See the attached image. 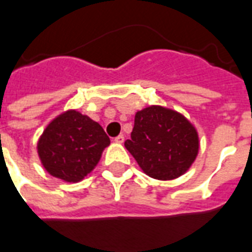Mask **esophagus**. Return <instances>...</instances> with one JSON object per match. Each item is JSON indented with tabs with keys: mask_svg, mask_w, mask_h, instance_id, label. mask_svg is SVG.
<instances>
[{
	"mask_svg": "<svg viewBox=\"0 0 252 252\" xmlns=\"http://www.w3.org/2000/svg\"><path fill=\"white\" fill-rule=\"evenodd\" d=\"M124 140H125L124 135H118L114 138V142H116V143H124Z\"/></svg>",
	"mask_w": 252,
	"mask_h": 252,
	"instance_id": "1",
	"label": "esophagus"
}]
</instances>
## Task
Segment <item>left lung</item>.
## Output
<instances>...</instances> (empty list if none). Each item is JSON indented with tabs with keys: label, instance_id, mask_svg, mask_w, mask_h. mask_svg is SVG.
Listing matches in <instances>:
<instances>
[{
	"label": "left lung",
	"instance_id": "1",
	"mask_svg": "<svg viewBox=\"0 0 252 252\" xmlns=\"http://www.w3.org/2000/svg\"><path fill=\"white\" fill-rule=\"evenodd\" d=\"M125 147L148 176L171 180L190 167L198 153L197 131L179 113L150 106L135 114Z\"/></svg>",
	"mask_w": 252,
	"mask_h": 252
}]
</instances>
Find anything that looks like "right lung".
Returning <instances> with one entry per match:
<instances>
[{
  "mask_svg": "<svg viewBox=\"0 0 252 252\" xmlns=\"http://www.w3.org/2000/svg\"><path fill=\"white\" fill-rule=\"evenodd\" d=\"M109 143V136L97 122L71 110L47 126L38 153L52 176L76 183L94 168Z\"/></svg>",
  "mask_w": 252,
  "mask_h": 252,
  "instance_id": "right-lung-1",
  "label": "right lung"
}]
</instances>
